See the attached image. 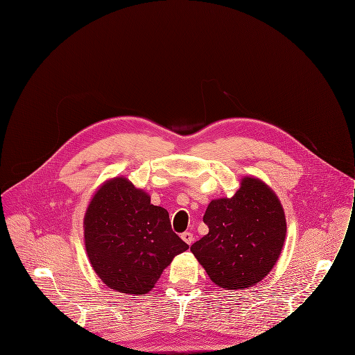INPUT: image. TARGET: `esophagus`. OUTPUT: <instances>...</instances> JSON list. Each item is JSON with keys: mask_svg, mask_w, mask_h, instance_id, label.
Wrapping results in <instances>:
<instances>
[{"mask_svg": "<svg viewBox=\"0 0 355 355\" xmlns=\"http://www.w3.org/2000/svg\"><path fill=\"white\" fill-rule=\"evenodd\" d=\"M182 240L184 241V243H187L189 245H191L193 244V241H194V236H193V233H190V232H184V233H182Z\"/></svg>", "mask_w": 355, "mask_h": 355, "instance_id": "esophagus-1", "label": "esophagus"}]
</instances>
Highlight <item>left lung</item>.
<instances>
[{
	"label": "left lung",
	"instance_id": "1",
	"mask_svg": "<svg viewBox=\"0 0 355 355\" xmlns=\"http://www.w3.org/2000/svg\"><path fill=\"white\" fill-rule=\"evenodd\" d=\"M204 222L209 232L190 250L216 286L225 290L251 287L279 259L287 230L284 209L261 179L241 178L233 197L208 204Z\"/></svg>",
	"mask_w": 355,
	"mask_h": 355
}]
</instances>
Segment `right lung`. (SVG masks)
I'll use <instances>...</instances> for the list:
<instances>
[{
	"mask_svg": "<svg viewBox=\"0 0 355 355\" xmlns=\"http://www.w3.org/2000/svg\"><path fill=\"white\" fill-rule=\"evenodd\" d=\"M83 227L94 272L110 288L132 295L151 291L172 259L189 248L172 230L168 211L123 176L98 187Z\"/></svg>",
	"mask_w": 355,
	"mask_h": 355,
	"instance_id": "add662e5",
	"label": "right lung"
}]
</instances>
